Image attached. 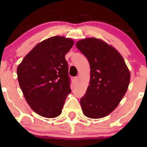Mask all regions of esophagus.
I'll use <instances>...</instances> for the list:
<instances>
[{"label":"esophagus","instance_id":"esophagus-1","mask_svg":"<svg viewBox=\"0 0 147 147\" xmlns=\"http://www.w3.org/2000/svg\"><path fill=\"white\" fill-rule=\"evenodd\" d=\"M72 80L73 82H76L77 80H78V78L77 77H73V78H72Z\"/></svg>","mask_w":147,"mask_h":147}]
</instances>
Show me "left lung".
Wrapping results in <instances>:
<instances>
[{
    "label": "left lung",
    "instance_id": "obj_1",
    "mask_svg": "<svg viewBox=\"0 0 147 147\" xmlns=\"http://www.w3.org/2000/svg\"><path fill=\"white\" fill-rule=\"evenodd\" d=\"M90 65V85L81 98L83 114L92 119L105 117L118 106L130 81L122 56L102 40L85 38L76 43Z\"/></svg>",
    "mask_w": 147,
    "mask_h": 147
}]
</instances>
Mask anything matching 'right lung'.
<instances>
[{
  "mask_svg": "<svg viewBox=\"0 0 147 147\" xmlns=\"http://www.w3.org/2000/svg\"><path fill=\"white\" fill-rule=\"evenodd\" d=\"M72 40L54 36L42 41L23 58L17 69L18 80L32 110L46 118L59 116L71 92L65 55Z\"/></svg>",
  "mask_w": 147,
  "mask_h": 147,
  "instance_id": "1",
  "label": "right lung"
}]
</instances>
